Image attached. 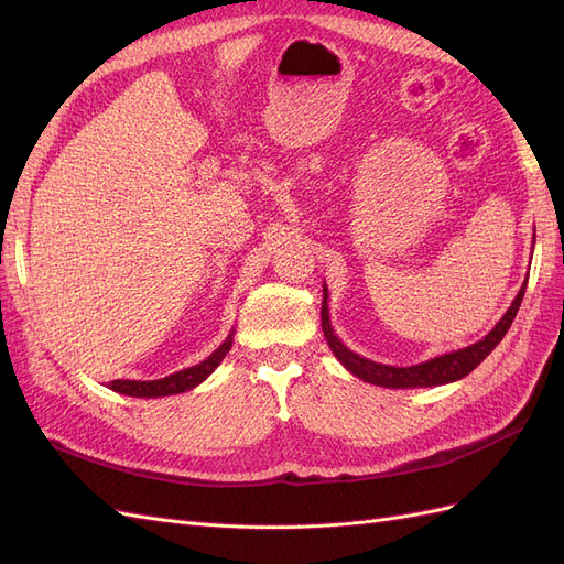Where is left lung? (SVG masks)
<instances>
[{
    "label": "left lung",
    "mask_w": 564,
    "mask_h": 564,
    "mask_svg": "<svg viewBox=\"0 0 564 564\" xmlns=\"http://www.w3.org/2000/svg\"><path fill=\"white\" fill-rule=\"evenodd\" d=\"M322 286H324L322 289V292H324V301H322V332H324V338H327V344H329L332 352L336 355V360L344 365L352 373V377L362 379L365 383L381 386V388H433V386H445V383H454L458 379L468 377V373L477 365H480L494 348L501 344V338L506 336V332L510 329V324H513V319L520 311L527 282L520 286V292L513 299V303H510V308L503 313V317L497 324H494V329L485 338H480L477 344H473L468 348L437 355V357H431L429 362L412 365V367L381 365V362L367 360V357L352 352L344 344V340L336 336V332L332 327L329 289H327V284H322Z\"/></svg>",
    "instance_id": "1"
}]
</instances>
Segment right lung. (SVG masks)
Segmentation results:
<instances>
[{
    "mask_svg": "<svg viewBox=\"0 0 564 564\" xmlns=\"http://www.w3.org/2000/svg\"><path fill=\"white\" fill-rule=\"evenodd\" d=\"M232 336L235 329L228 334V338L220 344L207 360H202L195 367H187L181 369L172 377H164V379H155V381H129V379H117L110 383V388L115 392H122V395L129 398H166V395H176V392H185V390H193L197 388L204 379H209L214 369L224 362V357L228 355V350L232 348Z\"/></svg>",
    "mask_w": 564,
    "mask_h": 564,
    "instance_id": "obj_1",
    "label": "right lung"
}]
</instances>
